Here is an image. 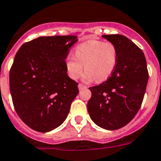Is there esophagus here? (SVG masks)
I'll list each match as a JSON object with an SVG mask.
<instances>
[{"instance_id":"34e87169","label":"esophagus","mask_w":161,"mask_h":161,"mask_svg":"<svg viewBox=\"0 0 161 161\" xmlns=\"http://www.w3.org/2000/svg\"><path fill=\"white\" fill-rule=\"evenodd\" d=\"M84 88H86V87H85V86H83V84H81V83H79V84H78V89L83 90V89H84Z\"/></svg>"}]
</instances>
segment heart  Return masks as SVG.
<instances>
[{
    "label": "heart",
    "instance_id": "obj_1",
    "mask_svg": "<svg viewBox=\"0 0 161 161\" xmlns=\"http://www.w3.org/2000/svg\"><path fill=\"white\" fill-rule=\"evenodd\" d=\"M75 56L69 54L65 65L69 76L77 79L84 64L83 79L104 81L112 75L117 63V49L110 42L91 40L82 43L75 48Z\"/></svg>",
    "mask_w": 161,
    "mask_h": 161
}]
</instances>
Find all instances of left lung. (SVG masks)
<instances>
[{"label":"left lung","mask_w":161,"mask_h":161,"mask_svg":"<svg viewBox=\"0 0 161 161\" xmlns=\"http://www.w3.org/2000/svg\"><path fill=\"white\" fill-rule=\"evenodd\" d=\"M103 38L117 47V66L108 80L89 87L87 111L96 125L114 130L127 125L138 112L149 74L144 53L131 40L121 35Z\"/></svg>","instance_id":"1"}]
</instances>
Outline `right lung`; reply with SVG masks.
Masks as SVG:
<instances>
[{
    "mask_svg": "<svg viewBox=\"0 0 161 161\" xmlns=\"http://www.w3.org/2000/svg\"><path fill=\"white\" fill-rule=\"evenodd\" d=\"M75 35L41 36L22 44L10 72V90L17 114L31 129L49 132L66 120L78 93L65 60Z\"/></svg>",
    "mask_w": 161,
    "mask_h": 161,
    "instance_id": "obj_1",
    "label": "right lung"
}]
</instances>
